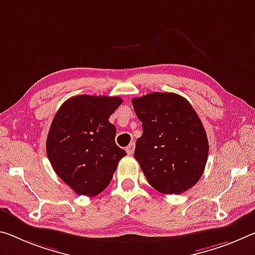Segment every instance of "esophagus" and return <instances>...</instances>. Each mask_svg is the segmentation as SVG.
I'll return each instance as SVG.
<instances>
[{
  "mask_svg": "<svg viewBox=\"0 0 255 255\" xmlns=\"http://www.w3.org/2000/svg\"><path fill=\"white\" fill-rule=\"evenodd\" d=\"M134 149H135V143H130L126 147V152L128 154H132V153H134Z\"/></svg>",
  "mask_w": 255,
  "mask_h": 255,
  "instance_id": "obj_1",
  "label": "esophagus"
}]
</instances>
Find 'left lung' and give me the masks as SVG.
Returning <instances> with one entry per match:
<instances>
[{"instance_id": "left-lung-1", "label": "left lung", "mask_w": 255, "mask_h": 255, "mask_svg": "<svg viewBox=\"0 0 255 255\" xmlns=\"http://www.w3.org/2000/svg\"><path fill=\"white\" fill-rule=\"evenodd\" d=\"M143 126L134 157L148 184L162 194H180L203 175L209 143L191 103L175 93H149L131 100Z\"/></svg>"}]
</instances>
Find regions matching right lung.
<instances>
[{
	"label": "right lung",
	"instance_id": "obj_1",
	"mask_svg": "<svg viewBox=\"0 0 255 255\" xmlns=\"http://www.w3.org/2000/svg\"><path fill=\"white\" fill-rule=\"evenodd\" d=\"M121 103L118 96L78 95L55 113L46 139L47 157L56 175L78 195L103 192L127 155L116 144V127L109 121Z\"/></svg>",
	"mask_w": 255,
	"mask_h": 255
}]
</instances>
